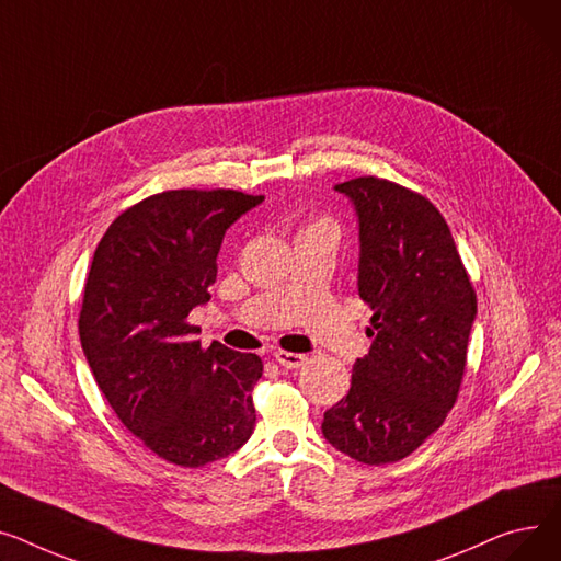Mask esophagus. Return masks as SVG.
Segmentation results:
<instances>
[{
    "instance_id": "34e87169",
    "label": "esophagus",
    "mask_w": 561,
    "mask_h": 561,
    "mask_svg": "<svg viewBox=\"0 0 561 561\" xmlns=\"http://www.w3.org/2000/svg\"><path fill=\"white\" fill-rule=\"evenodd\" d=\"M274 357H276V362H278L283 369H299L304 362H306V355L289 353V351H276Z\"/></svg>"
}]
</instances>
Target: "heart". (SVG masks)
I'll return each mask as SVG.
<instances>
[{
    "label": "heart",
    "instance_id": "heart-1",
    "mask_svg": "<svg viewBox=\"0 0 561 561\" xmlns=\"http://www.w3.org/2000/svg\"><path fill=\"white\" fill-rule=\"evenodd\" d=\"M317 226H328V224H325V221H321V224H317Z\"/></svg>",
    "mask_w": 561,
    "mask_h": 561
}]
</instances>
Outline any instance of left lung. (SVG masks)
Here are the masks:
<instances>
[{"label":"left lung","instance_id":"8db88e82","mask_svg":"<svg viewBox=\"0 0 561 561\" xmlns=\"http://www.w3.org/2000/svg\"><path fill=\"white\" fill-rule=\"evenodd\" d=\"M359 230L357 294L371 310L369 355L323 412L325 442L362 465H391L444 423L467 367L476 291L450 228L425 196L376 176L335 185Z\"/></svg>","mask_w":561,"mask_h":561}]
</instances>
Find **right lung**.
<instances>
[{
	"label": "right lung",
	"instance_id": "right-lung-1",
	"mask_svg": "<svg viewBox=\"0 0 561 561\" xmlns=\"http://www.w3.org/2000/svg\"><path fill=\"white\" fill-rule=\"evenodd\" d=\"M265 196L170 190L124 210L99 242L79 335L90 371L119 421L179 467L240 450L253 433L255 353L202 348L187 314L210 301L226 230Z\"/></svg>",
	"mask_w": 561,
	"mask_h": 561
}]
</instances>
